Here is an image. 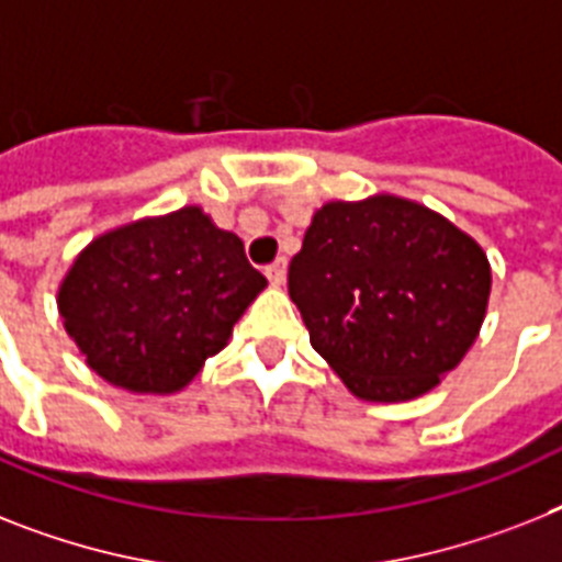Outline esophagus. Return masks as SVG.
I'll list each match as a JSON object with an SVG mask.
<instances>
[{
  "mask_svg": "<svg viewBox=\"0 0 562 562\" xmlns=\"http://www.w3.org/2000/svg\"><path fill=\"white\" fill-rule=\"evenodd\" d=\"M263 272H267V278H270L272 286H281L286 281V261L284 258H278V261H272Z\"/></svg>",
  "mask_w": 562,
  "mask_h": 562,
  "instance_id": "obj_1",
  "label": "esophagus"
}]
</instances>
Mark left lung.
I'll return each mask as SVG.
<instances>
[{
  "mask_svg": "<svg viewBox=\"0 0 562 562\" xmlns=\"http://www.w3.org/2000/svg\"><path fill=\"white\" fill-rule=\"evenodd\" d=\"M488 295L480 244L396 194L324 203L290 261L310 345L364 402L434 391L480 336Z\"/></svg>",
  "mask_w": 562,
  "mask_h": 562,
  "instance_id": "1",
  "label": "left lung"
}]
</instances>
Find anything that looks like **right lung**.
I'll use <instances>...</instances> for the list:
<instances>
[{
    "label": "right lung",
    "mask_w": 562,
    "mask_h": 562,
    "mask_svg": "<svg viewBox=\"0 0 562 562\" xmlns=\"http://www.w3.org/2000/svg\"><path fill=\"white\" fill-rule=\"evenodd\" d=\"M263 286L244 240L201 206H183L91 240L63 278L57 307L97 375L166 396L224 350Z\"/></svg>",
    "instance_id": "1"
}]
</instances>
